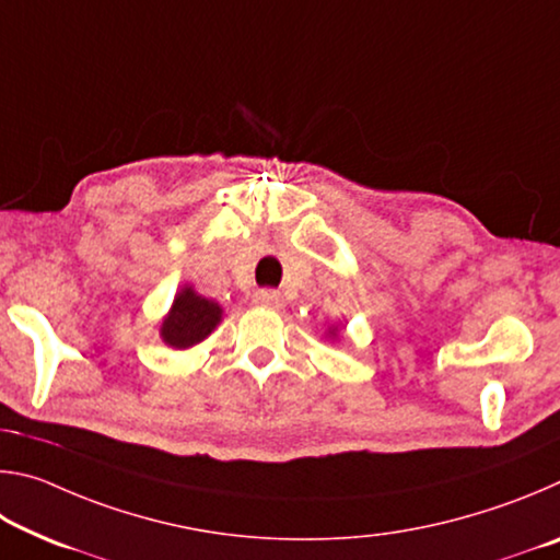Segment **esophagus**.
Segmentation results:
<instances>
[{"instance_id":"1","label":"esophagus","mask_w":560,"mask_h":560,"mask_svg":"<svg viewBox=\"0 0 560 560\" xmlns=\"http://www.w3.org/2000/svg\"><path fill=\"white\" fill-rule=\"evenodd\" d=\"M254 306H261V308H271V311H279L283 306V296L279 291H271V289H264V291H257L252 296Z\"/></svg>"}]
</instances>
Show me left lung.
Returning <instances> with one entry per match:
<instances>
[{"label":"left lung","mask_w":560,"mask_h":560,"mask_svg":"<svg viewBox=\"0 0 560 560\" xmlns=\"http://www.w3.org/2000/svg\"><path fill=\"white\" fill-rule=\"evenodd\" d=\"M326 338H328V340H340V330H338V324H336V326H328V328H326Z\"/></svg>","instance_id":"obj_1"}]
</instances>
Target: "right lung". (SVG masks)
Returning a JSON list of instances; mask_svg holds the SVG:
<instances>
[{
	"instance_id": "obj_1",
	"label": "right lung",
	"mask_w": 560,
	"mask_h": 560,
	"mask_svg": "<svg viewBox=\"0 0 560 560\" xmlns=\"http://www.w3.org/2000/svg\"><path fill=\"white\" fill-rule=\"evenodd\" d=\"M224 311L217 301L205 299L195 287L185 283L175 293L173 306L160 320V338L173 350H187L200 346L205 338L214 334V328L222 324Z\"/></svg>"
}]
</instances>
